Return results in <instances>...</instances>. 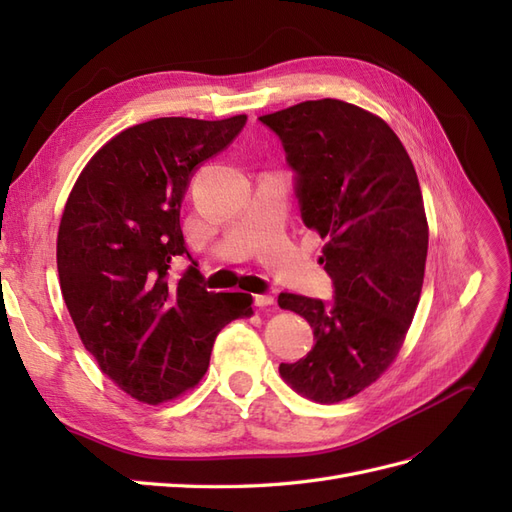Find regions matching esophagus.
Segmentation results:
<instances>
[{
  "instance_id": "1",
  "label": "esophagus",
  "mask_w": 512,
  "mask_h": 512,
  "mask_svg": "<svg viewBox=\"0 0 512 512\" xmlns=\"http://www.w3.org/2000/svg\"><path fill=\"white\" fill-rule=\"evenodd\" d=\"M273 303H275V299L271 297V294H254V305L256 307H269Z\"/></svg>"
}]
</instances>
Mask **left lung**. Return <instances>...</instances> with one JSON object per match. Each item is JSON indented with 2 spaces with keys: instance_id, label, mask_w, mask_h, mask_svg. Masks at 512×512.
I'll list each match as a JSON object with an SVG mask.
<instances>
[{
  "instance_id": "8db88e82",
  "label": "left lung",
  "mask_w": 512,
  "mask_h": 512,
  "mask_svg": "<svg viewBox=\"0 0 512 512\" xmlns=\"http://www.w3.org/2000/svg\"><path fill=\"white\" fill-rule=\"evenodd\" d=\"M260 121L282 138L301 218L327 241L320 262L335 286L331 303L277 297L316 339L280 376L307 399L337 404L374 384L404 346L429 243L421 185L389 123L361 106L307 100Z\"/></svg>"
}]
</instances>
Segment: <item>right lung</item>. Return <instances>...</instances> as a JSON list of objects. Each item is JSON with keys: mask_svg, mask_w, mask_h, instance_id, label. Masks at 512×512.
<instances>
[{"mask_svg": "<svg viewBox=\"0 0 512 512\" xmlns=\"http://www.w3.org/2000/svg\"><path fill=\"white\" fill-rule=\"evenodd\" d=\"M245 121L160 117L119 132L81 170L61 215L57 271L74 327L102 374L143 404L194 389L218 333L254 314L252 294L205 290L196 265L168 280L188 254L179 211L190 177Z\"/></svg>", "mask_w": 512, "mask_h": 512, "instance_id": "add662e5", "label": "right lung"}]
</instances>
